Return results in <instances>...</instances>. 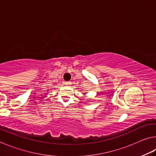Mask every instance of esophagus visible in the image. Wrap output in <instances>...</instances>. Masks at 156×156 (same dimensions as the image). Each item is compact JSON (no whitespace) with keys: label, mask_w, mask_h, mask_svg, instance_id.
Wrapping results in <instances>:
<instances>
[{"label":"esophagus","mask_w":156,"mask_h":156,"mask_svg":"<svg viewBox=\"0 0 156 156\" xmlns=\"http://www.w3.org/2000/svg\"><path fill=\"white\" fill-rule=\"evenodd\" d=\"M65 84H66V85H70L72 83H71L70 81H67V82H65Z\"/></svg>","instance_id":"34e87169"}]
</instances>
